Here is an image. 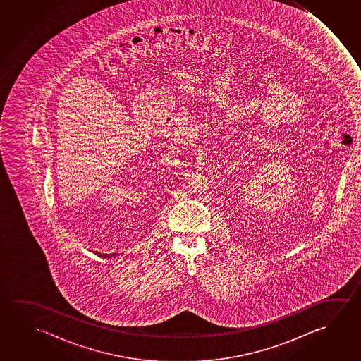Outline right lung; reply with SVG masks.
Segmentation results:
<instances>
[{
	"instance_id": "right-lung-1",
	"label": "right lung",
	"mask_w": 361,
	"mask_h": 361,
	"mask_svg": "<svg viewBox=\"0 0 361 361\" xmlns=\"http://www.w3.org/2000/svg\"><path fill=\"white\" fill-rule=\"evenodd\" d=\"M95 255H99V257H104V258H111V257H116V253H113V255H101V253L95 252Z\"/></svg>"
}]
</instances>
